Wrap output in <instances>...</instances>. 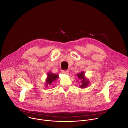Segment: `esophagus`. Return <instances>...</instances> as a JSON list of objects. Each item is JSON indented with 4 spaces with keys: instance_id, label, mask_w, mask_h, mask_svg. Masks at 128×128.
<instances>
[{
    "instance_id": "obj_1",
    "label": "esophagus",
    "mask_w": 128,
    "mask_h": 128,
    "mask_svg": "<svg viewBox=\"0 0 128 128\" xmlns=\"http://www.w3.org/2000/svg\"><path fill=\"white\" fill-rule=\"evenodd\" d=\"M62 72L64 74H69V71L68 70H64L62 71Z\"/></svg>"
}]
</instances>
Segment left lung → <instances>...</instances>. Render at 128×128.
<instances>
[{"label":"left lung","instance_id":"left-lung-1","mask_svg":"<svg viewBox=\"0 0 128 128\" xmlns=\"http://www.w3.org/2000/svg\"><path fill=\"white\" fill-rule=\"evenodd\" d=\"M77 76H78V78H80V80H82V85L80 86V87L82 88H84L86 86H88V80H86V78H84V73L83 72L80 73V74H76Z\"/></svg>","mask_w":128,"mask_h":128}]
</instances>
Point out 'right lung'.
I'll use <instances>...</instances> for the list:
<instances>
[{
    "mask_svg": "<svg viewBox=\"0 0 128 128\" xmlns=\"http://www.w3.org/2000/svg\"><path fill=\"white\" fill-rule=\"evenodd\" d=\"M59 77L58 75L54 74H51V73H48V78L46 80V84H51L52 83L57 80V78Z\"/></svg>",
    "mask_w": 128,
    "mask_h": 128,
    "instance_id": "right-lung-1",
    "label": "right lung"
}]
</instances>
